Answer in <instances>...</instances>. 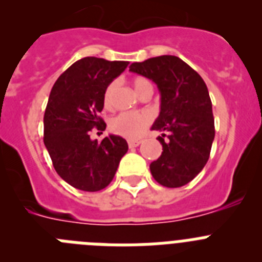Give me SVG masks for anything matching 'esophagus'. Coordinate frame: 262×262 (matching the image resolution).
Masks as SVG:
<instances>
[{
  "mask_svg": "<svg viewBox=\"0 0 262 262\" xmlns=\"http://www.w3.org/2000/svg\"><path fill=\"white\" fill-rule=\"evenodd\" d=\"M140 144V140H128V147L129 148H135Z\"/></svg>",
  "mask_w": 262,
  "mask_h": 262,
  "instance_id": "34e87169",
  "label": "esophagus"
}]
</instances>
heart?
<instances>
[{"label":"heart","instance_id":"b5f03b06","mask_svg":"<svg viewBox=\"0 0 262 262\" xmlns=\"http://www.w3.org/2000/svg\"><path fill=\"white\" fill-rule=\"evenodd\" d=\"M117 86V81H113L106 88L105 96H103V103L106 107H110L113 105V96H114ZM134 88H135L136 93L142 94L147 89H152V84L147 78L136 77L134 78ZM151 123L152 115L148 113H120L114 118H111L108 127L117 135L128 139H138L144 134V131Z\"/></svg>","mask_w":262,"mask_h":262}]
</instances>
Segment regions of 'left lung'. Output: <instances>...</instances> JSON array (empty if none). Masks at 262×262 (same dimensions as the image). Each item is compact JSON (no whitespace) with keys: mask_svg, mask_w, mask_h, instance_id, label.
<instances>
[{"mask_svg":"<svg viewBox=\"0 0 262 262\" xmlns=\"http://www.w3.org/2000/svg\"><path fill=\"white\" fill-rule=\"evenodd\" d=\"M129 71L154 81L161 94L152 129L163 133L157 138L163 154L149 165L152 176L163 186H184L206 165L214 142L212 103L205 81L172 55L133 62Z\"/></svg>","mask_w":262,"mask_h":262,"instance_id":"obj_1","label":"left lung"}]
</instances>
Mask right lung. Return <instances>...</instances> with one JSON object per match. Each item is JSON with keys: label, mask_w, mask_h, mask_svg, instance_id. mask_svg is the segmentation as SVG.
Returning <instances> with one entry per match:
<instances>
[{"label": "right lung", "mask_w": 262, "mask_h": 262, "mask_svg": "<svg viewBox=\"0 0 262 262\" xmlns=\"http://www.w3.org/2000/svg\"><path fill=\"white\" fill-rule=\"evenodd\" d=\"M128 61L84 57L56 80L45 113V145L57 174L78 190H102L113 181L128 144L108 135L98 143L93 128L103 131L99 117L105 90L124 71Z\"/></svg>", "instance_id": "right-lung-1"}]
</instances>
